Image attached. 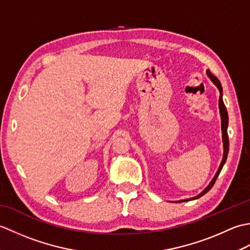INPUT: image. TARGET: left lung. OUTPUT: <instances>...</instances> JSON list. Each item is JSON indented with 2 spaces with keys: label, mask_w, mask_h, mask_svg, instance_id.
Segmentation results:
<instances>
[{
  "label": "left lung",
  "mask_w": 250,
  "mask_h": 250,
  "mask_svg": "<svg viewBox=\"0 0 250 250\" xmlns=\"http://www.w3.org/2000/svg\"><path fill=\"white\" fill-rule=\"evenodd\" d=\"M207 76H208L210 78V81L214 83L215 86L218 88L219 92H220V97H219V111H220V117H221V131H222V142H224V157H222V161L220 163V166L218 167V171H217V173L215 174L214 178L211 179V182L209 183V185L207 186V187L202 191V192L199 194L194 196V198H191V199H186V200H183V201H177V202H187V201H191V200H195V199H199L201 198L202 195H204L206 192H208V191L211 189V187H213L217 177L219 176V173L221 172L222 169V167H224V164L226 163V160H227V157H228V152H229V137H228V121H229V118H228V111H227V108L225 106V103L224 101H222V87H221V83L220 82L218 81V78H217L216 76H214L213 74H211L209 71H207Z\"/></svg>",
  "instance_id": "8db88e82"
}]
</instances>
